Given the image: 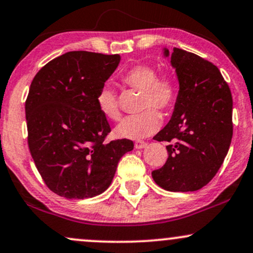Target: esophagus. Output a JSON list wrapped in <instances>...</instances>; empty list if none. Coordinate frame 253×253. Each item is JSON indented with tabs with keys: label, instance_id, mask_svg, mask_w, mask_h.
<instances>
[{
	"label": "esophagus",
	"instance_id": "1",
	"mask_svg": "<svg viewBox=\"0 0 253 253\" xmlns=\"http://www.w3.org/2000/svg\"><path fill=\"white\" fill-rule=\"evenodd\" d=\"M146 146H147V144L143 140H136L134 143V149H136V150L144 149V147H146Z\"/></svg>",
	"mask_w": 253,
	"mask_h": 253
}]
</instances>
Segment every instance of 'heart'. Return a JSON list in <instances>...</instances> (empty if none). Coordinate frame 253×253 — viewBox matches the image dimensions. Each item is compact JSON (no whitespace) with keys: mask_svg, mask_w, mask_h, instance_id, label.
<instances>
[{"mask_svg":"<svg viewBox=\"0 0 253 253\" xmlns=\"http://www.w3.org/2000/svg\"><path fill=\"white\" fill-rule=\"evenodd\" d=\"M123 81L133 88L143 91L141 108L144 112L124 118L115 127L114 133L123 139H141L149 136L161 126L159 110L171 109L176 102L178 86L170 75L158 76L157 69L147 64L132 66L124 74ZM97 108L104 118L117 120L120 117L117 95L109 85H103L96 96Z\"/></svg>","mask_w":253,"mask_h":253,"instance_id":"b5f03b06","label":"heart"}]
</instances>
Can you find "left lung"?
I'll use <instances>...</instances> for the list:
<instances>
[{
	"label": "left lung",
	"instance_id": "obj_1",
	"mask_svg": "<svg viewBox=\"0 0 253 253\" xmlns=\"http://www.w3.org/2000/svg\"><path fill=\"white\" fill-rule=\"evenodd\" d=\"M178 80V94L170 121L153 136L169 141L168 159L152 171L157 184L168 191L201 189L216 175L233 134V101L227 83L214 64L197 54L167 47Z\"/></svg>",
	"mask_w": 253,
	"mask_h": 253
}]
</instances>
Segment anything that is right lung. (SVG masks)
Instances as JSON below:
<instances>
[{"mask_svg": "<svg viewBox=\"0 0 253 253\" xmlns=\"http://www.w3.org/2000/svg\"><path fill=\"white\" fill-rule=\"evenodd\" d=\"M121 57L71 51L33 78L26 100L28 146L43 182L57 195L89 199L102 194L133 141L103 143L110 132L97 108V92Z\"/></svg>", "mask_w": 253, "mask_h": 253, "instance_id": "right-lung-1", "label": "right lung"}]
</instances>
